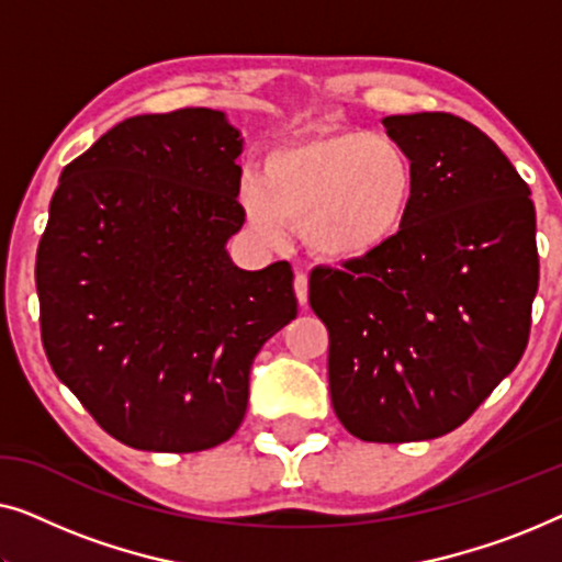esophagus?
<instances>
[{
    "mask_svg": "<svg viewBox=\"0 0 562 562\" xmlns=\"http://www.w3.org/2000/svg\"><path fill=\"white\" fill-rule=\"evenodd\" d=\"M294 291H296V299H299V304H306V296H310V279H306V273H302V271H296V276H294Z\"/></svg>",
    "mask_w": 562,
    "mask_h": 562,
    "instance_id": "obj_1",
    "label": "esophagus"
}]
</instances>
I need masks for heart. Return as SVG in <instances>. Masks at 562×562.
Masks as SVG:
<instances>
[{
	"label": "heart",
	"mask_w": 562,
	"mask_h": 562,
	"mask_svg": "<svg viewBox=\"0 0 562 562\" xmlns=\"http://www.w3.org/2000/svg\"><path fill=\"white\" fill-rule=\"evenodd\" d=\"M417 171L402 145L366 130H312L276 145L263 176L245 173L240 204L266 240L304 227L322 258L356 263L389 250L409 225Z\"/></svg>",
	"instance_id": "1"
}]
</instances>
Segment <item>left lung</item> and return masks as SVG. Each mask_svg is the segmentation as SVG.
Wrapping results in <instances>:
<instances>
[{
    "instance_id": "1",
    "label": "left lung",
    "mask_w": 562,
    "mask_h": 562,
    "mask_svg": "<svg viewBox=\"0 0 562 562\" xmlns=\"http://www.w3.org/2000/svg\"><path fill=\"white\" fill-rule=\"evenodd\" d=\"M409 153L417 202L381 256L314 268L337 419L366 442L452 432L525 356L540 283L529 187L471 122L383 120Z\"/></svg>"
}]
</instances>
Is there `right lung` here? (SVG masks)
<instances>
[{
	"mask_svg": "<svg viewBox=\"0 0 562 562\" xmlns=\"http://www.w3.org/2000/svg\"><path fill=\"white\" fill-rule=\"evenodd\" d=\"M240 133L187 106L114 125L60 173L37 245L53 373L99 427L153 452L217 448L248 409L250 366L296 317L286 260L243 271Z\"/></svg>",
	"mask_w": 562,
	"mask_h": 562,
	"instance_id": "add662e5",
	"label": "right lung"
}]
</instances>
